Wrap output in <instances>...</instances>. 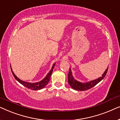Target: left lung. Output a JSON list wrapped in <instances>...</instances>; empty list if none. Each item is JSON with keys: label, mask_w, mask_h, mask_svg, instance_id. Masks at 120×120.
Instances as JSON below:
<instances>
[{"label": "left lung", "mask_w": 120, "mask_h": 120, "mask_svg": "<svg viewBox=\"0 0 120 120\" xmlns=\"http://www.w3.org/2000/svg\"><path fill=\"white\" fill-rule=\"evenodd\" d=\"M108 70V68L106 69L105 71L103 74L102 75V76L100 77V78L97 79L96 80H92V81L88 82L86 83H82L80 82H79L77 81L76 80H75L74 77L72 75V73L71 71L70 68L69 69V71L68 75V83L70 85V86L73 89L77 91H86V90H89L90 88H92L93 87L97 84L98 83H99L100 81H101V80H103L104 78V77L105 76V75L107 73Z\"/></svg>", "instance_id": "8db88e82"}]
</instances>
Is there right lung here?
I'll use <instances>...</instances> for the list:
<instances>
[{"label": "right lung", "mask_w": 120, "mask_h": 120, "mask_svg": "<svg viewBox=\"0 0 120 120\" xmlns=\"http://www.w3.org/2000/svg\"><path fill=\"white\" fill-rule=\"evenodd\" d=\"M55 64H54L53 65V66H52V67L51 70H50V72H49L48 74H47L46 76L43 80H42L41 81L38 82H36V83H30V82H25V81H22V80L19 79V78H18L15 75V74L14 73V72H13L12 68H11V71H12L13 75H14V78H15L16 80H17L18 82H19L21 84H22V85H23L24 86H25L27 88H29V89H30V90H41V89H42V88L45 87L47 85V83H49V82L50 80L51 75V74H52L53 68H54V67H55Z\"/></svg>", "instance_id": "obj_1"}]
</instances>
